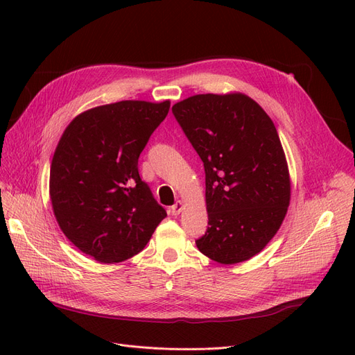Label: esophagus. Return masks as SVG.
Segmentation results:
<instances>
[{"label": "esophagus", "instance_id": "1", "mask_svg": "<svg viewBox=\"0 0 355 355\" xmlns=\"http://www.w3.org/2000/svg\"><path fill=\"white\" fill-rule=\"evenodd\" d=\"M182 210H184V202H182L180 200L176 201V202L173 204V206L170 207V213L173 214V216H178V214H179Z\"/></svg>", "mask_w": 355, "mask_h": 355}]
</instances>
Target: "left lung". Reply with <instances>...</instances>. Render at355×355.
<instances>
[{"mask_svg": "<svg viewBox=\"0 0 355 355\" xmlns=\"http://www.w3.org/2000/svg\"><path fill=\"white\" fill-rule=\"evenodd\" d=\"M171 111L206 173L209 227L198 250L225 265L250 259L280 228L290 201L272 120L241 93L197 94Z\"/></svg>", "mask_w": 355, "mask_h": 355, "instance_id": "1", "label": "left lung"}]
</instances>
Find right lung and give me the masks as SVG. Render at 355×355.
<instances>
[{"instance_id": "obj_1", "label": "right lung", "mask_w": 355, "mask_h": 355, "mask_svg": "<svg viewBox=\"0 0 355 355\" xmlns=\"http://www.w3.org/2000/svg\"><path fill=\"white\" fill-rule=\"evenodd\" d=\"M170 102L121 101L75 116L50 168V198L67 239L102 263L137 254L167 213L137 161Z\"/></svg>"}]
</instances>
